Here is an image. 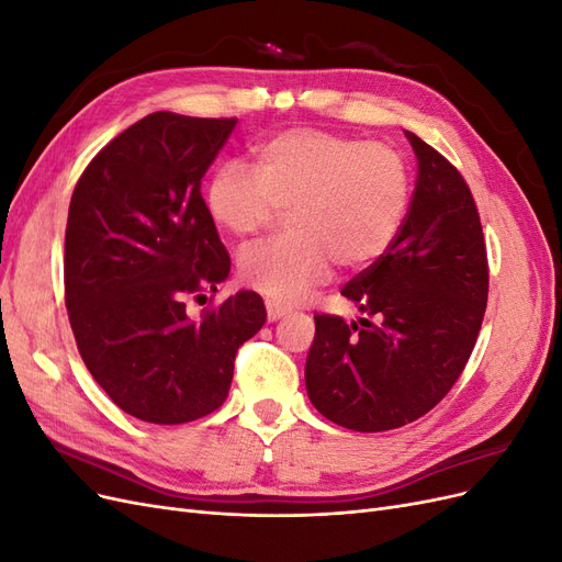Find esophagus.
<instances>
[{"instance_id": "esophagus-1", "label": "esophagus", "mask_w": 562, "mask_h": 562, "mask_svg": "<svg viewBox=\"0 0 562 562\" xmlns=\"http://www.w3.org/2000/svg\"><path fill=\"white\" fill-rule=\"evenodd\" d=\"M265 304H267V318H269L271 323L283 318L285 314H291V310L283 307V304H279V302H274V300H267Z\"/></svg>"}]
</instances>
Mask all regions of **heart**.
<instances>
[{
    "label": "heart",
    "mask_w": 562,
    "mask_h": 562,
    "mask_svg": "<svg viewBox=\"0 0 562 562\" xmlns=\"http://www.w3.org/2000/svg\"><path fill=\"white\" fill-rule=\"evenodd\" d=\"M413 199L396 147L351 135L291 128L255 147V171L217 164L203 203L213 223L252 236L288 211V234L239 255V277L274 302H295L330 277L359 271L394 246Z\"/></svg>",
    "instance_id": "obj_1"
}]
</instances>
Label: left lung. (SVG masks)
I'll use <instances>...</instances> for the list:
<instances>
[{"label":"left lung","instance_id":"obj_1","mask_svg":"<svg viewBox=\"0 0 562 562\" xmlns=\"http://www.w3.org/2000/svg\"><path fill=\"white\" fill-rule=\"evenodd\" d=\"M405 135L417 157L405 225L394 246L342 288L368 318L359 326L316 314L304 366L316 411L363 434L398 429L446 398L487 304V250L469 184L440 151Z\"/></svg>","mask_w":562,"mask_h":562}]
</instances>
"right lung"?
<instances>
[{
  "label": "right lung",
  "mask_w": 562,
  "mask_h": 562,
  "mask_svg": "<svg viewBox=\"0 0 562 562\" xmlns=\"http://www.w3.org/2000/svg\"><path fill=\"white\" fill-rule=\"evenodd\" d=\"M234 126V116L151 112L98 151L72 192L65 307L77 349L105 394L143 422L217 411L236 351L267 321L252 291L187 314V297L229 277L201 178Z\"/></svg>",
  "instance_id": "add662e5"
}]
</instances>
